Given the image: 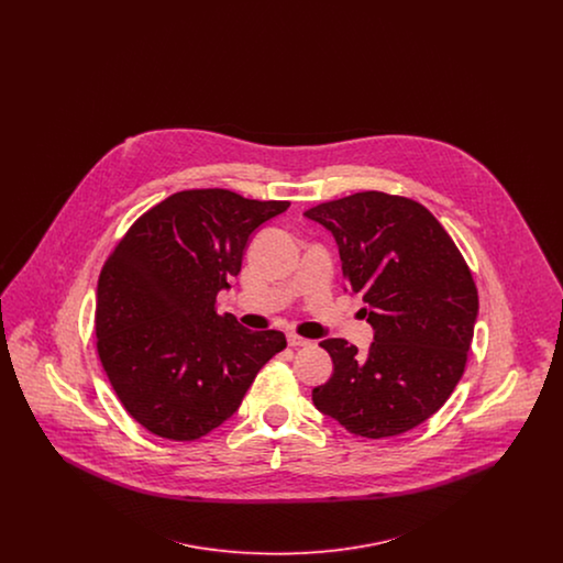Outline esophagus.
<instances>
[{
  "instance_id": "esophagus-1",
  "label": "esophagus",
  "mask_w": 563,
  "mask_h": 563,
  "mask_svg": "<svg viewBox=\"0 0 563 563\" xmlns=\"http://www.w3.org/2000/svg\"><path fill=\"white\" fill-rule=\"evenodd\" d=\"M287 342H289V346H291V349H306V346H310V344H312L310 340L299 338V335H295V333H289V335H287Z\"/></svg>"
}]
</instances>
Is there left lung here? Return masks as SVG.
<instances>
[{
	"mask_svg": "<svg viewBox=\"0 0 563 563\" xmlns=\"http://www.w3.org/2000/svg\"><path fill=\"white\" fill-rule=\"evenodd\" d=\"M340 249L352 294L363 295L374 344L321 342L333 375L312 401L344 429L395 437L429 420L464 374L479 312L473 274L452 236L420 202L358 191L306 211Z\"/></svg>",
	"mask_w": 563,
	"mask_h": 563,
	"instance_id": "1",
	"label": "left lung"
}]
</instances>
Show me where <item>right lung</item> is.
I'll list each match as a JSON object with an SVG mask.
<instances>
[{
    "instance_id": "obj_1",
    "label": "right lung",
    "mask_w": 563,
    "mask_h": 563,
    "mask_svg": "<svg viewBox=\"0 0 563 563\" xmlns=\"http://www.w3.org/2000/svg\"><path fill=\"white\" fill-rule=\"evenodd\" d=\"M287 209L230 189H184L141 214L111 251L97 287V352L143 429L170 441L209 434L287 346L285 333L249 331L214 310L249 236Z\"/></svg>"
}]
</instances>
